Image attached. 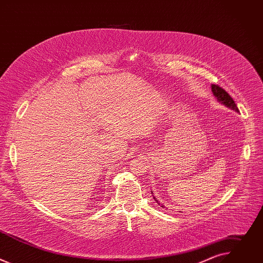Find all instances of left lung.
Returning a JSON list of instances; mask_svg holds the SVG:
<instances>
[{
  "mask_svg": "<svg viewBox=\"0 0 263 263\" xmlns=\"http://www.w3.org/2000/svg\"><path fill=\"white\" fill-rule=\"evenodd\" d=\"M211 89H212V92L213 95L215 96V98L217 99V101L221 102L223 105H226L227 107L231 108V109H234L235 111H238V108L234 102V100L231 98V96L224 90L222 89L221 87H219L218 85L216 84H212L211 85ZM155 199V198H154ZM155 201L158 203V205H160V203L155 199ZM163 207V206H162Z\"/></svg>",
  "mask_w": 263,
  "mask_h": 263,
  "instance_id": "8db88e82",
  "label": "left lung"
}]
</instances>
